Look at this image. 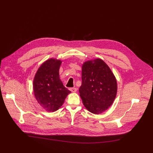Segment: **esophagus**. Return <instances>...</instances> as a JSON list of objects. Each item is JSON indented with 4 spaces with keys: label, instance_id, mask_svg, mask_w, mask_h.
<instances>
[{
    "label": "esophagus",
    "instance_id": "esophagus-1",
    "mask_svg": "<svg viewBox=\"0 0 153 153\" xmlns=\"http://www.w3.org/2000/svg\"><path fill=\"white\" fill-rule=\"evenodd\" d=\"M70 90L71 92H73V93H75V92H76V91H77V88H70Z\"/></svg>",
    "mask_w": 153,
    "mask_h": 153
}]
</instances>
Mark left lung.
I'll return each mask as SVG.
<instances>
[{"label":"left lung","instance_id":"obj_1","mask_svg":"<svg viewBox=\"0 0 153 153\" xmlns=\"http://www.w3.org/2000/svg\"><path fill=\"white\" fill-rule=\"evenodd\" d=\"M80 96L90 112L99 114L113 103L117 94L116 77L101 59L85 62L82 65Z\"/></svg>","mask_w":153,"mask_h":153}]
</instances>
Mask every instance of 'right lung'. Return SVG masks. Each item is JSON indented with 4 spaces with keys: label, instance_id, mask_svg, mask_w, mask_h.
Wrapping results in <instances>:
<instances>
[{
    "label": "right lung",
    "instance_id": "obj_1",
    "mask_svg": "<svg viewBox=\"0 0 153 153\" xmlns=\"http://www.w3.org/2000/svg\"><path fill=\"white\" fill-rule=\"evenodd\" d=\"M61 63V60L54 59L47 60L38 69L34 79L33 90L36 99L47 111L57 110L71 93L59 78Z\"/></svg>",
    "mask_w": 153,
    "mask_h": 153
}]
</instances>
